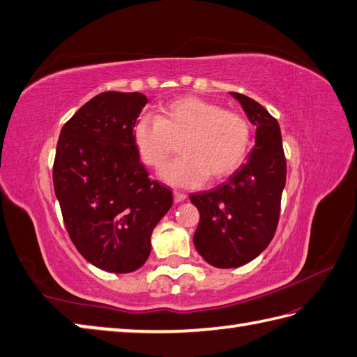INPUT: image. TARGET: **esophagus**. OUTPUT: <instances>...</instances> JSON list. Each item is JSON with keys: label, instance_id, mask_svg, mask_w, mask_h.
Masks as SVG:
<instances>
[{"label": "esophagus", "instance_id": "esophagus-1", "mask_svg": "<svg viewBox=\"0 0 357 357\" xmlns=\"http://www.w3.org/2000/svg\"><path fill=\"white\" fill-rule=\"evenodd\" d=\"M173 198H174V202H183V201L187 198V195H185L184 192L174 190V193H173Z\"/></svg>", "mask_w": 357, "mask_h": 357}]
</instances>
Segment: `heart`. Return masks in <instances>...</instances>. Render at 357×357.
<instances>
[{
  "label": "heart",
  "mask_w": 357,
  "mask_h": 357,
  "mask_svg": "<svg viewBox=\"0 0 357 357\" xmlns=\"http://www.w3.org/2000/svg\"><path fill=\"white\" fill-rule=\"evenodd\" d=\"M250 136L248 119L238 111L192 96L162 105L159 116H142L135 127L137 151L151 169H160L179 142L183 156L160 173L165 183L179 187L232 174L248 156Z\"/></svg>",
  "instance_id": "heart-1"
}]
</instances>
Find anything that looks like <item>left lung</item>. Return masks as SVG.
<instances>
[{
	"label": "left lung",
	"instance_id": "obj_1",
	"mask_svg": "<svg viewBox=\"0 0 357 357\" xmlns=\"http://www.w3.org/2000/svg\"><path fill=\"white\" fill-rule=\"evenodd\" d=\"M257 127L255 146L226 183L190 195L199 211L193 244L215 268H238L254 260L274 238L286 183L280 127L260 103L230 93Z\"/></svg>",
	"mask_w": 357,
	"mask_h": 357
}]
</instances>
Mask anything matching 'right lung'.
I'll return each mask as SVG.
<instances>
[{"label": "right lung", "mask_w": 357, "mask_h": 357, "mask_svg": "<svg viewBox=\"0 0 357 357\" xmlns=\"http://www.w3.org/2000/svg\"><path fill=\"white\" fill-rule=\"evenodd\" d=\"M149 99L108 91L63 125L52 179L69 238L86 261L127 274L142 266L151 232L173 204L139 159L135 127Z\"/></svg>", "instance_id": "obj_1"}]
</instances>
